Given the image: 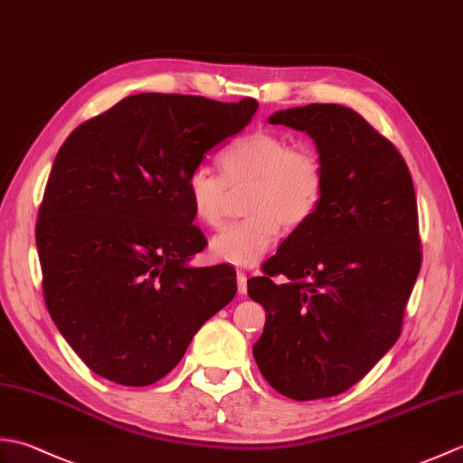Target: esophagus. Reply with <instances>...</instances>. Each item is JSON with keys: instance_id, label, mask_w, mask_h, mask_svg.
Instances as JSON below:
<instances>
[{"instance_id": "obj_1", "label": "esophagus", "mask_w": 463, "mask_h": 463, "mask_svg": "<svg viewBox=\"0 0 463 463\" xmlns=\"http://www.w3.org/2000/svg\"><path fill=\"white\" fill-rule=\"evenodd\" d=\"M247 274H244L242 270L237 272V284H239V292L241 294H247Z\"/></svg>"}]
</instances>
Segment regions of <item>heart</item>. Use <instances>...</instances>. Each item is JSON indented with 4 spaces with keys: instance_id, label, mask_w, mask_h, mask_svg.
<instances>
[{
    "instance_id": "heart-1",
    "label": "heart",
    "mask_w": 463,
    "mask_h": 463,
    "mask_svg": "<svg viewBox=\"0 0 463 463\" xmlns=\"http://www.w3.org/2000/svg\"><path fill=\"white\" fill-rule=\"evenodd\" d=\"M222 176L199 165L184 181L194 219L221 224L226 213V186L250 184L244 199L249 216L226 224L209 242L213 259L252 267L280 234V224L298 229L318 211L324 194V169L317 153L292 146L284 135L254 131L221 155Z\"/></svg>"
}]
</instances>
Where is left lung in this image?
Returning <instances> with one entry per match:
<instances>
[{
  "label": "left lung",
  "instance_id": "obj_1",
  "mask_svg": "<svg viewBox=\"0 0 463 463\" xmlns=\"http://www.w3.org/2000/svg\"><path fill=\"white\" fill-rule=\"evenodd\" d=\"M269 123L314 141L324 194L264 277L247 282L267 312L252 356L282 396L330 398L366 376L400 336L421 264L414 183L396 146L348 107H292Z\"/></svg>",
  "mask_w": 463,
  "mask_h": 463
}]
</instances>
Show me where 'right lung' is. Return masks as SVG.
<instances>
[{
  "instance_id": "1",
  "label": "right lung",
  "mask_w": 463,
  "mask_h": 463,
  "mask_svg": "<svg viewBox=\"0 0 463 463\" xmlns=\"http://www.w3.org/2000/svg\"><path fill=\"white\" fill-rule=\"evenodd\" d=\"M257 109L254 99L139 93L61 145L35 241L47 310L95 373L123 386L155 383L234 298L232 269L189 264L206 241L184 181Z\"/></svg>"
}]
</instances>
